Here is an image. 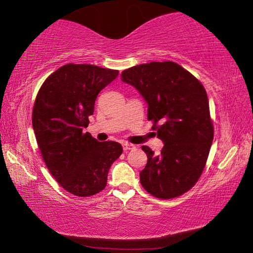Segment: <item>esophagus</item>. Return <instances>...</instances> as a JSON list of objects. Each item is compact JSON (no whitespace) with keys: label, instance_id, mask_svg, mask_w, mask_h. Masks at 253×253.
<instances>
[{"label":"esophagus","instance_id":"34e87169","mask_svg":"<svg viewBox=\"0 0 253 253\" xmlns=\"http://www.w3.org/2000/svg\"><path fill=\"white\" fill-rule=\"evenodd\" d=\"M132 148H134V145H132V144H127V142H124V144H123V151L124 152L130 151V149H132Z\"/></svg>","mask_w":253,"mask_h":253}]
</instances>
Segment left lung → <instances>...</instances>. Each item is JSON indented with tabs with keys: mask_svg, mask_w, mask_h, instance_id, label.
Listing matches in <instances>:
<instances>
[{
	"mask_svg": "<svg viewBox=\"0 0 253 253\" xmlns=\"http://www.w3.org/2000/svg\"><path fill=\"white\" fill-rule=\"evenodd\" d=\"M121 80L133 85L148 104L147 119L164 142L159 155L148 146L141 186L162 200L185 194L206 168L213 140V123L203 84L173 61H152L127 68Z\"/></svg>",
	"mask_w": 253,
	"mask_h": 253,
	"instance_id": "left-lung-1",
	"label": "left lung"
}]
</instances>
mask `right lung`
I'll list each match as a JSON object with an SVG mask.
<instances>
[{
	"label": "right lung",
	"instance_id": "add662e5",
	"mask_svg": "<svg viewBox=\"0 0 253 253\" xmlns=\"http://www.w3.org/2000/svg\"><path fill=\"white\" fill-rule=\"evenodd\" d=\"M118 75L116 69L67 64L47 76L36 94L32 123L39 149L52 177L73 195L101 192L123 152L119 142H99L83 132L98 93Z\"/></svg>",
	"mask_w": 253,
	"mask_h": 253
}]
</instances>
